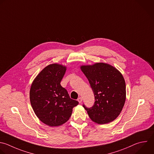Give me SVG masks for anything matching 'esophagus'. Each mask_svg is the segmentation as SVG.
<instances>
[{"instance_id": "obj_1", "label": "esophagus", "mask_w": 154, "mask_h": 154, "mask_svg": "<svg viewBox=\"0 0 154 154\" xmlns=\"http://www.w3.org/2000/svg\"><path fill=\"white\" fill-rule=\"evenodd\" d=\"M77 100H78V101L79 102V103H82V97H79Z\"/></svg>"}]
</instances>
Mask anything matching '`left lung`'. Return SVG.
<instances>
[{
    "instance_id": "obj_1",
    "label": "left lung",
    "mask_w": 154,
    "mask_h": 154,
    "mask_svg": "<svg viewBox=\"0 0 154 154\" xmlns=\"http://www.w3.org/2000/svg\"><path fill=\"white\" fill-rule=\"evenodd\" d=\"M95 98L94 105L87 108L89 117L98 124L114 121L120 114L126 100V83L121 72L105 63L82 66Z\"/></svg>"
}]
</instances>
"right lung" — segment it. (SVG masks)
I'll list each match as a JSON object with an SVG mask.
<instances>
[{
    "instance_id": "1",
    "label": "right lung",
    "mask_w": 154,
    "mask_h": 154,
    "mask_svg": "<svg viewBox=\"0 0 154 154\" xmlns=\"http://www.w3.org/2000/svg\"><path fill=\"white\" fill-rule=\"evenodd\" d=\"M66 67L53 63L46 66L34 80L29 91L31 106L39 120L49 126L66 123L79 102L70 98L60 85Z\"/></svg>"
}]
</instances>
